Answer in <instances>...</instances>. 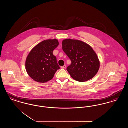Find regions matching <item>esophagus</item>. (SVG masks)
Listing matches in <instances>:
<instances>
[{
    "label": "esophagus",
    "mask_w": 128,
    "mask_h": 128,
    "mask_svg": "<svg viewBox=\"0 0 128 128\" xmlns=\"http://www.w3.org/2000/svg\"><path fill=\"white\" fill-rule=\"evenodd\" d=\"M66 66L65 65H64V66H61V68H66Z\"/></svg>",
    "instance_id": "34e87169"
}]
</instances>
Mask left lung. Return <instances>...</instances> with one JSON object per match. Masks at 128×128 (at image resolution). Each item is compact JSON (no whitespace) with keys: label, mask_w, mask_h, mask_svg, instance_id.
Here are the masks:
<instances>
[{"label":"left lung","mask_w":128,"mask_h":128,"mask_svg":"<svg viewBox=\"0 0 128 128\" xmlns=\"http://www.w3.org/2000/svg\"><path fill=\"white\" fill-rule=\"evenodd\" d=\"M62 49L72 61L67 71L73 79L84 82L91 79L100 67L98 56L91 46L82 41L66 39L62 41Z\"/></svg>","instance_id":"obj_1"}]
</instances>
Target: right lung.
I'll list each match as a JSON object with an SVG mask.
<instances>
[{
    "mask_svg": "<svg viewBox=\"0 0 128 128\" xmlns=\"http://www.w3.org/2000/svg\"><path fill=\"white\" fill-rule=\"evenodd\" d=\"M56 39H48L38 44L31 50L25 61V68L32 79L39 82L52 79L60 68L53 51L58 45Z\"/></svg>",
    "mask_w": 128,
    "mask_h": 128,
    "instance_id": "right-lung-1",
    "label": "right lung"
}]
</instances>
